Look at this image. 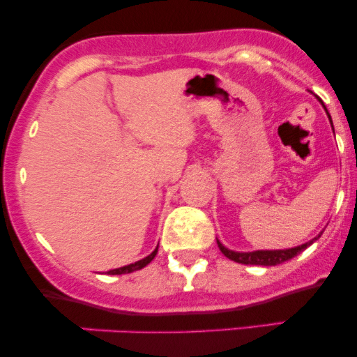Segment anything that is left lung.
<instances>
[{"mask_svg": "<svg viewBox=\"0 0 357 357\" xmlns=\"http://www.w3.org/2000/svg\"><path fill=\"white\" fill-rule=\"evenodd\" d=\"M314 240L307 241V243L301 245V247L296 248H289V250H258V252H250V253H238V252H231V250L225 248L223 245L218 241V247L221 250L225 257L230 258V260L236 261V264H243V265H265V267H270V265H278L284 264V261L290 260V258L297 257L298 253L304 252V250L312 245Z\"/></svg>", "mask_w": 357, "mask_h": 357, "instance_id": "obj_1", "label": "left lung"}]
</instances>
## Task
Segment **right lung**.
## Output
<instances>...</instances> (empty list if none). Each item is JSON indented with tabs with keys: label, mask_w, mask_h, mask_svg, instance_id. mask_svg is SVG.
<instances>
[{
	"label": "right lung",
	"mask_w": 357,
	"mask_h": 357,
	"mask_svg": "<svg viewBox=\"0 0 357 357\" xmlns=\"http://www.w3.org/2000/svg\"><path fill=\"white\" fill-rule=\"evenodd\" d=\"M155 253H158V248L154 250L153 253H151L149 257L142 258V260L136 261V264H130V265H126V267H121V268H116V270H110V272H107L109 275H122V273H130V272H136V270H141L144 268L147 264H149L151 260L155 257Z\"/></svg>",
	"instance_id": "1"
}]
</instances>
